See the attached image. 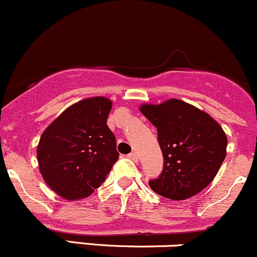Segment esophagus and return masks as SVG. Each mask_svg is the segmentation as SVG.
<instances>
[{"mask_svg":"<svg viewBox=\"0 0 257 257\" xmlns=\"http://www.w3.org/2000/svg\"><path fill=\"white\" fill-rule=\"evenodd\" d=\"M128 158H129V159H132V161H135V162H137V161H138V153H137V152H132V153H129V155H128Z\"/></svg>","mask_w":257,"mask_h":257,"instance_id":"1","label":"esophagus"}]
</instances>
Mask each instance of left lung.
I'll return each mask as SVG.
<instances>
[{
  "label": "left lung",
  "instance_id": "8db88e82",
  "mask_svg": "<svg viewBox=\"0 0 257 257\" xmlns=\"http://www.w3.org/2000/svg\"><path fill=\"white\" fill-rule=\"evenodd\" d=\"M140 111L157 128L163 170L150 187L159 196L184 200L213 181L226 157L227 138L208 113L179 99L159 105L145 104Z\"/></svg>",
  "mask_w": 257,
  "mask_h": 257
}]
</instances>
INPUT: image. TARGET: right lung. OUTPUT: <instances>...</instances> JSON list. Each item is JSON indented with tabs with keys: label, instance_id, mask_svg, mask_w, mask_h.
I'll use <instances>...</instances> for the list:
<instances>
[{
	"label": "right lung",
	"instance_id": "right-lung-1",
	"mask_svg": "<svg viewBox=\"0 0 257 257\" xmlns=\"http://www.w3.org/2000/svg\"><path fill=\"white\" fill-rule=\"evenodd\" d=\"M111 100L95 96L67 107L41 135L37 161L46 184L63 198L94 192L118 159L116 138L106 122Z\"/></svg>",
	"mask_w": 257,
	"mask_h": 257
}]
</instances>
